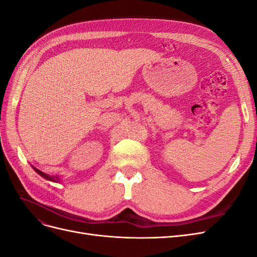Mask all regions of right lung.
Wrapping results in <instances>:
<instances>
[{
  "instance_id": "right-lung-1",
  "label": "right lung",
  "mask_w": 257,
  "mask_h": 257,
  "mask_svg": "<svg viewBox=\"0 0 257 257\" xmlns=\"http://www.w3.org/2000/svg\"><path fill=\"white\" fill-rule=\"evenodd\" d=\"M32 167H33V169L35 170V172H36L38 175L42 176L43 178H45L46 180H48V181H52V182H60V179H59V177H58V176H49V175H47V174H45V173L41 172L40 169L35 168L33 165H32Z\"/></svg>"
}]
</instances>
